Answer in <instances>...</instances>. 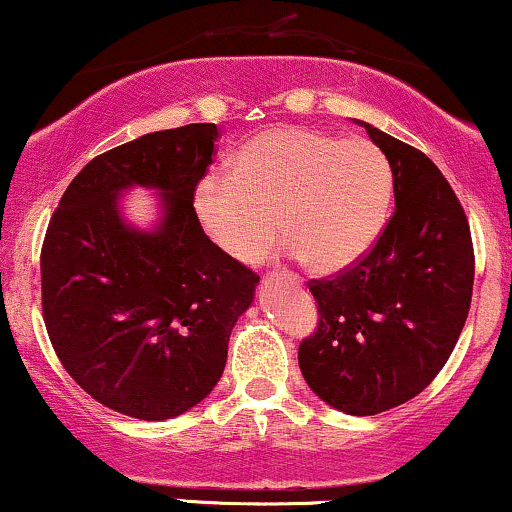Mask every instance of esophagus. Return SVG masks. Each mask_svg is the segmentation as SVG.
Segmentation results:
<instances>
[{"label": "esophagus", "instance_id": "esophagus-1", "mask_svg": "<svg viewBox=\"0 0 512 512\" xmlns=\"http://www.w3.org/2000/svg\"><path fill=\"white\" fill-rule=\"evenodd\" d=\"M267 276H281V279H289L291 284H301V281H303L298 274H289V272H269Z\"/></svg>", "mask_w": 512, "mask_h": 512}]
</instances>
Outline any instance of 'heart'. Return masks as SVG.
Wrapping results in <instances>:
<instances>
[{
  "label": "heart",
  "instance_id": "1",
  "mask_svg": "<svg viewBox=\"0 0 512 512\" xmlns=\"http://www.w3.org/2000/svg\"><path fill=\"white\" fill-rule=\"evenodd\" d=\"M390 202L392 170L378 146L298 127L252 137L231 175H204L192 195L199 226L228 257L255 260L281 228L289 252L320 274L366 255Z\"/></svg>",
  "mask_w": 512,
  "mask_h": 512
}]
</instances>
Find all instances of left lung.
<instances>
[{
	"mask_svg": "<svg viewBox=\"0 0 512 512\" xmlns=\"http://www.w3.org/2000/svg\"><path fill=\"white\" fill-rule=\"evenodd\" d=\"M392 168L395 211L363 257L310 279L317 327L298 346L305 383L373 416L424 392L467 322L474 245L460 199L426 154L361 122Z\"/></svg>",
	"mask_w": 512,
	"mask_h": 512,
	"instance_id": "8db88e82",
	"label": "left lung"
}]
</instances>
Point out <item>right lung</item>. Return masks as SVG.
I'll list each match as a JSON object with an SVG mask.
<instances>
[{"label":"right lung","mask_w":512,"mask_h":512,"mask_svg":"<svg viewBox=\"0 0 512 512\" xmlns=\"http://www.w3.org/2000/svg\"><path fill=\"white\" fill-rule=\"evenodd\" d=\"M219 129H163L96 156L69 182L40 250L45 330L96 402L142 421L173 419L219 383L228 337L260 276L211 243L192 195ZM129 184L164 190L162 226L116 214Z\"/></svg>","instance_id":"right-lung-1"}]
</instances>
